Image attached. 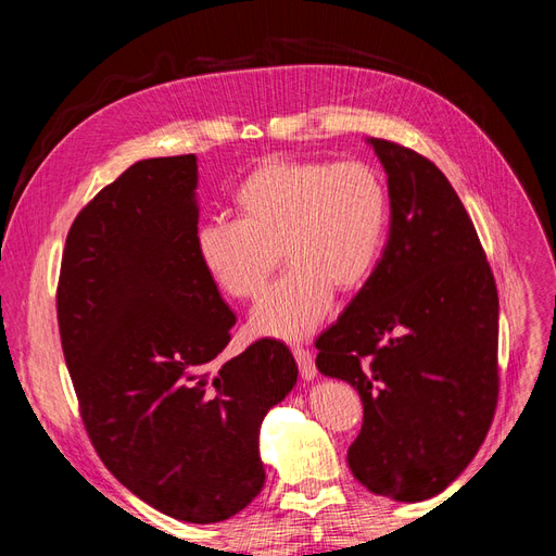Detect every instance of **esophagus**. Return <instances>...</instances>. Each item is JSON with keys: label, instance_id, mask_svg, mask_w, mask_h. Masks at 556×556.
<instances>
[{"label": "esophagus", "instance_id": "1", "mask_svg": "<svg viewBox=\"0 0 556 556\" xmlns=\"http://www.w3.org/2000/svg\"><path fill=\"white\" fill-rule=\"evenodd\" d=\"M294 352V359L299 364V371H301V378H304L306 382L315 380L317 378V368H315V362H313V352H308L306 348H292Z\"/></svg>", "mask_w": 556, "mask_h": 556}]
</instances>
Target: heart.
I'll return each instance as SVG.
<instances>
[{"label":"heart","mask_w":556,"mask_h":556,"mask_svg":"<svg viewBox=\"0 0 556 556\" xmlns=\"http://www.w3.org/2000/svg\"><path fill=\"white\" fill-rule=\"evenodd\" d=\"M241 220H208L194 233L208 278L237 299H255L278 264H290L257 308L260 336L296 341L313 333L333 304V290L355 292L374 274L387 225V192L359 162L271 160L239 185Z\"/></svg>","instance_id":"obj_1"}]
</instances>
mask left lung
Returning a JSON list of instances; mask_svg holds the SVG:
<instances>
[{
  "label": "left lung",
  "instance_id": "1",
  "mask_svg": "<svg viewBox=\"0 0 556 556\" xmlns=\"http://www.w3.org/2000/svg\"><path fill=\"white\" fill-rule=\"evenodd\" d=\"M387 174L390 239L343 315L315 341L317 371L355 387L364 425L348 464L368 492L415 503L476 457L498 396V294L443 172L366 139Z\"/></svg>",
  "mask_w": 556,
  "mask_h": 556
}]
</instances>
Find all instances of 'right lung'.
<instances>
[{"mask_svg": "<svg viewBox=\"0 0 556 556\" xmlns=\"http://www.w3.org/2000/svg\"><path fill=\"white\" fill-rule=\"evenodd\" d=\"M197 157H153L78 213L58 323L80 415L111 473L192 525L241 513L264 486L260 429L292 392L290 348L220 359L237 315L201 266Z\"/></svg>", "mask_w": 556, "mask_h": 556, "instance_id": "obj_1", "label": "right lung"}]
</instances>
